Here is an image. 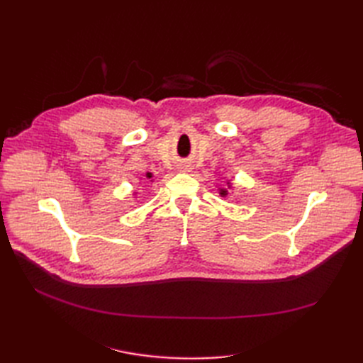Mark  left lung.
Here are the masks:
<instances>
[{
  "instance_id": "obj_1",
  "label": "left lung",
  "mask_w": 363,
  "mask_h": 363,
  "mask_svg": "<svg viewBox=\"0 0 363 363\" xmlns=\"http://www.w3.org/2000/svg\"><path fill=\"white\" fill-rule=\"evenodd\" d=\"M227 186H228V188H232V184H230V182H227ZM227 194H228L227 189H219V195H221V196H225Z\"/></svg>"
}]
</instances>
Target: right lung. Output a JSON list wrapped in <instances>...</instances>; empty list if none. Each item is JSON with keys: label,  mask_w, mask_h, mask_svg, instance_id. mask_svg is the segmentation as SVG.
Instances as JSON below:
<instances>
[{"label": "right lung", "mask_w": 363, "mask_h": 363, "mask_svg": "<svg viewBox=\"0 0 363 363\" xmlns=\"http://www.w3.org/2000/svg\"><path fill=\"white\" fill-rule=\"evenodd\" d=\"M145 177H147V180H151V179H152V174H151V172H147ZM151 182H152V180H151Z\"/></svg>", "instance_id": "add662e5"}]
</instances>
